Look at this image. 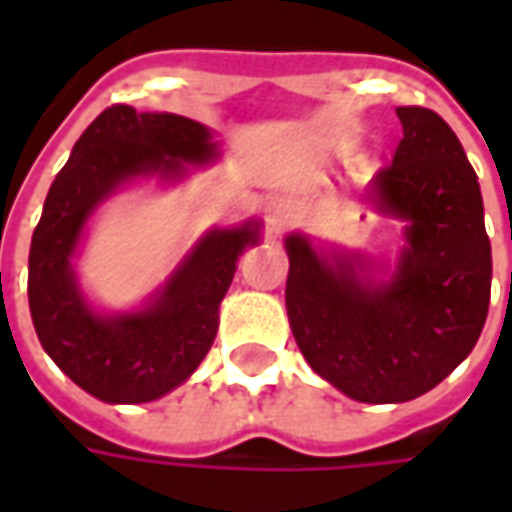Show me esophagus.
I'll use <instances>...</instances> for the list:
<instances>
[{
  "label": "esophagus",
  "instance_id": "34e87169",
  "mask_svg": "<svg viewBox=\"0 0 512 512\" xmlns=\"http://www.w3.org/2000/svg\"><path fill=\"white\" fill-rule=\"evenodd\" d=\"M290 222V208L285 205L282 200H274L268 205V213H266V224L271 233H279V230H285Z\"/></svg>",
  "mask_w": 512,
  "mask_h": 512
}]
</instances>
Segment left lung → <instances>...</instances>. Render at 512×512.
<instances>
[{
  "instance_id": "obj_1",
  "label": "left lung",
  "mask_w": 512,
  "mask_h": 512,
  "mask_svg": "<svg viewBox=\"0 0 512 512\" xmlns=\"http://www.w3.org/2000/svg\"><path fill=\"white\" fill-rule=\"evenodd\" d=\"M403 139L370 183L378 211L406 219L395 279L370 288L354 260L329 263L290 235L285 304L310 367L359 403H403L441 384L483 332L491 241L458 136L433 109L397 106Z\"/></svg>"
}]
</instances>
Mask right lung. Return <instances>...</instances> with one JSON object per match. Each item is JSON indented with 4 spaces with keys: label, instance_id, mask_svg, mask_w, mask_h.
Here are the masks:
<instances>
[{
    "label": "right lung",
    "instance_id": "add662e5",
    "mask_svg": "<svg viewBox=\"0 0 512 512\" xmlns=\"http://www.w3.org/2000/svg\"><path fill=\"white\" fill-rule=\"evenodd\" d=\"M208 128L169 112L104 109L51 183L29 246V312L43 351L73 384L106 403H147L197 370L219 329V304L257 227L216 230L172 274L145 312L98 318L76 290L71 255L87 216L123 180L178 175L180 161H211Z\"/></svg>",
    "mask_w": 512,
    "mask_h": 512
}]
</instances>
